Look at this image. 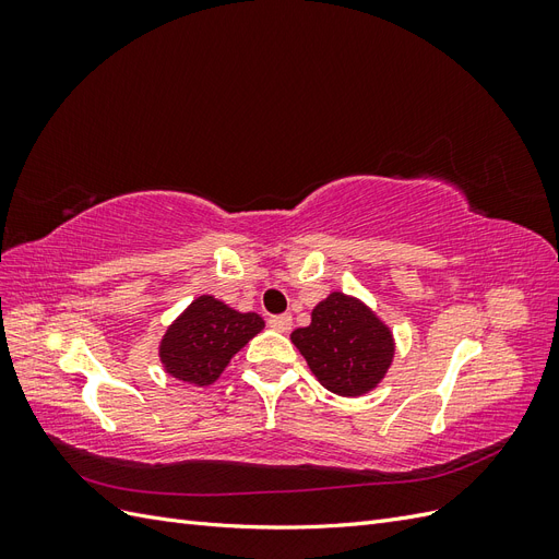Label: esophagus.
Segmentation results:
<instances>
[{
  "instance_id": "obj_1",
  "label": "esophagus",
  "mask_w": 559,
  "mask_h": 559,
  "mask_svg": "<svg viewBox=\"0 0 559 559\" xmlns=\"http://www.w3.org/2000/svg\"><path fill=\"white\" fill-rule=\"evenodd\" d=\"M267 324L273 326L275 331H280V333H289L294 319H292V314H273V317L267 319Z\"/></svg>"
}]
</instances>
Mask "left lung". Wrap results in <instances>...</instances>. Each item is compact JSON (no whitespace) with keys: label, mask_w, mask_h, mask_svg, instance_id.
Masks as SVG:
<instances>
[{"label":"left lung","mask_w":559,"mask_h":559,"mask_svg":"<svg viewBox=\"0 0 559 559\" xmlns=\"http://www.w3.org/2000/svg\"><path fill=\"white\" fill-rule=\"evenodd\" d=\"M314 378L329 392L361 396L386 373L392 333L359 300L331 294L312 310V324L292 333Z\"/></svg>","instance_id":"8db88e82"}]
</instances>
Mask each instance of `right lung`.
Returning <instances> with one entry per match:
<instances>
[{
    "mask_svg": "<svg viewBox=\"0 0 559 559\" xmlns=\"http://www.w3.org/2000/svg\"><path fill=\"white\" fill-rule=\"evenodd\" d=\"M263 329L257 312H235L222 300L200 296L160 343V361L170 376L205 386L212 384L247 341Z\"/></svg>",
    "mask_w": 559,
    "mask_h": 559,
    "instance_id": "right-lung-1",
    "label": "right lung"
}]
</instances>
